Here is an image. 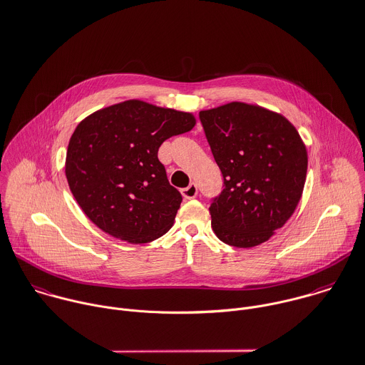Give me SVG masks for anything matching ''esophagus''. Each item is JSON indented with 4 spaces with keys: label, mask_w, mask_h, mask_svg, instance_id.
Returning a JSON list of instances; mask_svg holds the SVG:
<instances>
[{
    "label": "esophagus",
    "mask_w": 365,
    "mask_h": 365,
    "mask_svg": "<svg viewBox=\"0 0 365 365\" xmlns=\"http://www.w3.org/2000/svg\"><path fill=\"white\" fill-rule=\"evenodd\" d=\"M180 192H182V196L185 199H195L196 195H197V186L195 183H190L187 187L182 189Z\"/></svg>",
    "instance_id": "obj_1"
}]
</instances>
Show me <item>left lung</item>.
Segmentation results:
<instances>
[{"label": "left lung", "instance_id": "obj_1", "mask_svg": "<svg viewBox=\"0 0 365 365\" xmlns=\"http://www.w3.org/2000/svg\"><path fill=\"white\" fill-rule=\"evenodd\" d=\"M199 116L225 178V189L210 206L215 235L242 249L267 242L303 195L309 158L300 133L282 113L246 102Z\"/></svg>", "mask_w": 365, "mask_h": 365}]
</instances>
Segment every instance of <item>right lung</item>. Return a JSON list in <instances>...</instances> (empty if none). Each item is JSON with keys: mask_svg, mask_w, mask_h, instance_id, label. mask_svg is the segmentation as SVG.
Listing matches in <instances>:
<instances>
[{"mask_svg": "<svg viewBox=\"0 0 365 365\" xmlns=\"http://www.w3.org/2000/svg\"><path fill=\"white\" fill-rule=\"evenodd\" d=\"M196 125L190 112L128 99L95 110L75 128L66 150L69 189L102 232L142 245L173 226L182 195L158 159L159 146Z\"/></svg>", "mask_w": 365, "mask_h": 365, "instance_id": "add662e5", "label": "right lung"}]
</instances>
